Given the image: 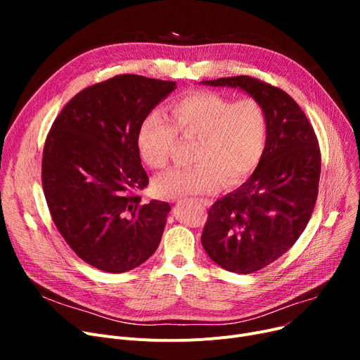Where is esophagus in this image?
Instances as JSON below:
<instances>
[{
    "instance_id": "34e87169",
    "label": "esophagus",
    "mask_w": 360,
    "mask_h": 360,
    "mask_svg": "<svg viewBox=\"0 0 360 360\" xmlns=\"http://www.w3.org/2000/svg\"><path fill=\"white\" fill-rule=\"evenodd\" d=\"M200 201H201L204 205H210V204H212L209 200H200Z\"/></svg>"
}]
</instances>
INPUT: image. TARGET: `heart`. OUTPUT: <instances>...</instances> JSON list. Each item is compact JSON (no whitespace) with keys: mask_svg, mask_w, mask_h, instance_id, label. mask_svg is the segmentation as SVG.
Returning <instances> with one entry per match:
<instances>
[{"mask_svg":"<svg viewBox=\"0 0 360 360\" xmlns=\"http://www.w3.org/2000/svg\"><path fill=\"white\" fill-rule=\"evenodd\" d=\"M170 124L159 112H150L139 127L137 147L151 169L167 166L178 134L195 139L193 165L159 175L153 188L163 198L213 193L221 185L233 188L258 165L267 139V113L255 98L233 101L228 94L194 90L169 105Z\"/></svg>","mask_w":360,"mask_h":360,"instance_id":"heart-1","label":"heart"}]
</instances>
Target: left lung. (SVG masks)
<instances>
[{"label": "left lung", "instance_id": "obj_1", "mask_svg": "<svg viewBox=\"0 0 360 360\" xmlns=\"http://www.w3.org/2000/svg\"><path fill=\"white\" fill-rule=\"evenodd\" d=\"M240 87L267 113V139L251 178L207 212L201 243L216 264L251 274L288 252L312 216L321 151L307 115L286 91L250 75L207 80Z\"/></svg>", "mask_w": 360, "mask_h": 360}]
</instances>
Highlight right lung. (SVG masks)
<instances>
[{"mask_svg": "<svg viewBox=\"0 0 360 360\" xmlns=\"http://www.w3.org/2000/svg\"><path fill=\"white\" fill-rule=\"evenodd\" d=\"M175 82L120 74L86 87L55 118L42 186L56 229L91 267L125 273L158 250L170 205L141 202L148 185L137 147L143 118Z\"/></svg>", "mask_w": 360, "mask_h": 360, "instance_id": "1", "label": "right lung"}]
</instances>
